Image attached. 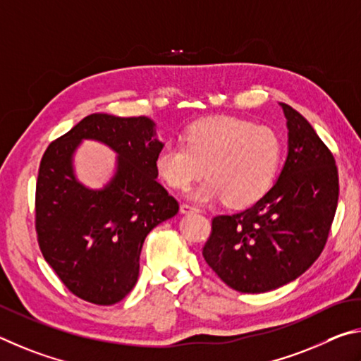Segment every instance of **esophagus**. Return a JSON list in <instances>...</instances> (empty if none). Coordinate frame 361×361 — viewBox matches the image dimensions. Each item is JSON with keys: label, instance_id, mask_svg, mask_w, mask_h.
Instances as JSON below:
<instances>
[{"label": "esophagus", "instance_id": "esophagus-1", "mask_svg": "<svg viewBox=\"0 0 361 361\" xmlns=\"http://www.w3.org/2000/svg\"><path fill=\"white\" fill-rule=\"evenodd\" d=\"M200 209L198 207H195V206H190V204H180V212L182 214H192V212H198Z\"/></svg>", "mask_w": 361, "mask_h": 361}]
</instances>
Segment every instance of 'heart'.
Listing matches in <instances>:
<instances>
[{
	"label": "heart",
	"mask_w": 361,
	"mask_h": 361,
	"mask_svg": "<svg viewBox=\"0 0 361 361\" xmlns=\"http://www.w3.org/2000/svg\"><path fill=\"white\" fill-rule=\"evenodd\" d=\"M182 144L161 145L155 169L168 187L187 190L206 168L209 179L190 193L201 204L257 203L273 185L282 160V141L273 128L233 116L197 120L182 133Z\"/></svg>",
	"instance_id": "heart-1"
}]
</instances>
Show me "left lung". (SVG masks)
I'll return each instance as SVG.
<instances>
[{
	"label": "left lung",
	"instance_id": "1",
	"mask_svg": "<svg viewBox=\"0 0 361 361\" xmlns=\"http://www.w3.org/2000/svg\"><path fill=\"white\" fill-rule=\"evenodd\" d=\"M288 152L276 184L239 214L217 216L203 257L241 293L276 290L306 273L325 247L339 197L334 157L311 123L281 103Z\"/></svg>",
	"mask_w": 361,
	"mask_h": 361
}]
</instances>
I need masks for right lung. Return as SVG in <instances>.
Masks as SVG:
<instances>
[{
  "instance_id": "1",
  "label": "right lung",
  "mask_w": 361,
  "mask_h": 361,
  "mask_svg": "<svg viewBox=\"0 0 361 361\" xmlns=\"http://www.w3.org/2000/svg\"><path fill=\"white\" fill-rule=\"evenodd\" d=\"M84 140L118 154L101 189L77 179L73 155ZM164 145L149 117L92 114L44 152L36 184V231L46 262L69 292L111 306L136 286L145 236L179 212L158 184L155 155Z\"/></svg>"
}]
</instances>
